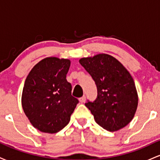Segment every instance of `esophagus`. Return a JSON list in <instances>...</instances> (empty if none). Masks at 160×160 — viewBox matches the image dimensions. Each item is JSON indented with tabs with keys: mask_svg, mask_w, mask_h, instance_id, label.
Returning <instances> with one entry per match:
<instances>
[{
	"mask_svg": "<svg viewBox=\"0 0 160 160\" xmlns=\"http://www.w3.org/2000/svg\"><path fill=\"white\" fill-rule=\"evenodd\" d=\"M79 101H80V103H84V102H86V96H85V95H83V96L81 97V98H79Z\"/></svg>",
	"mask_w": 160,
	"mask_h": 160,
	"instance_id": "obj_1",
	"label": "esophagus"
}]
</instances>
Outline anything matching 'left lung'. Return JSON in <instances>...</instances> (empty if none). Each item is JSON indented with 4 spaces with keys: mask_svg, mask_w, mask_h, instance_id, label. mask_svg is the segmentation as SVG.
<instances>
[{
    "mask_svg": "<svg viewBox=\"0 0 160 160\" xmlns=\"http://www.w3.org/2000/svg\"><path fill=\"white\" fill-rule=\"evenodd\" d=\"M80 63L97 87L95 100L85 103L95 122L110 132L125 127L132 120L138 102L131 74L118 60L108 54L82 58Z\"/></svg>",
    "mask_w": 160,
    "mask_h": 160,
    "instance_id": "8db88e82",
    "label": "left lung"
}]
</instances>
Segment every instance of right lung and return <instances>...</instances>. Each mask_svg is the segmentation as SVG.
<instances>
[{
	"instance_id": "right-lung-1",
	"label": "right lung",
	"mask_w": 160,
	"mask_h": 160,
	"mask_svg": "<svg viewBox=\"0 0 160 160\" xmlns=\"http://www.w3.org/2000/svg\"><path fill=\"white\" fill-rule=\"evenodd\" d=\"M71 62L49 57L41 60L28 75L22 104L34 128L42 132L56 133L68 124L78 98L71 95L66 80Z\"/></svg>"
}]
</instances>
